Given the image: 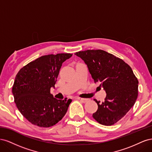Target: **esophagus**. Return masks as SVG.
<instances>
[{"label": "esophagus", "instance_id": "esophagus-1", "mask_svg": "<svg viewBox=\"0 0 152 152\" xmlns=\"http://www.w3.org/2000/svg\"><path fill=\"white\" fill-rule=\"evenodd\" d=\"M77 99L80 100V101H81V102H83V103H86V102H87V99H84V98H79V97L77 98Z\"/></svg>", "mask_w": 152, "mask_h": 152}]
</instances>
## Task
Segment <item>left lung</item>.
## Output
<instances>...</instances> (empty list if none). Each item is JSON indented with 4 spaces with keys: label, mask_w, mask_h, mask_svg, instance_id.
Returning a JSON list of instances; mask_svg holds the SVG:
<instances>
[{
    "label": "left lung",
    "mask_w": 152,
    "mask_h": 152,
    "mask_svg": "<svg viewBox=\"0 0 152 152\" xmlns=\"http://www.w3.org/2000/svg\"><path fill=\"white\" fill-rule=\"evenodd\" d=\"M86 64L94 82H99L107 96L97 103L95 120L112 126L126 115L134 104L138 93V80L132 68L122 59L103 50H87L75 53Z\"/></svg>",
    "instance_id": "left-lung-1"
}]
</instances>
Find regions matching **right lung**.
<instances>
[{
  "mask_svg": "<svg viewBox=\"0 0 152 152\" xmlns=\"http://www.w3.org/2000/svg\"><path fill=\"white\" fill-rule=\"evenodd\" d=\"M70 53L45 55L29 63L18 72L12 86L15 102L20 113L35 126L49 127L66 114L71 99H58L50 94L62 63Z\"/></svg>",
  "mask_w": 152,
  "mask_h": 152,
  "instance_id": "1",
  "label": "right lung"
}]
</instances>
